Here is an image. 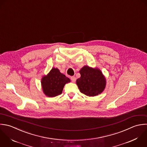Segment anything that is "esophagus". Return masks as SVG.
<instances>
[{
	"label": "esophagus",
	"mask_w": 147,
	"mask_h": 147,
	"mask_svg": "<svg viewBox=\"0 0 147 147\" xmlns=\"http://www.w3.org/2000/svg\"><path fill=\"white\" fill-rule=\"evenodd\" d=\"M70 79H71V81H72L73 82H75V81H76V78L75 77H74V76L71 77H70Z\"/></svg>",
	"instance_id": "34e87169"
}]
</instances>
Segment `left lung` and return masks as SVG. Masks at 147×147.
<instances>
[{
    "label": "left lung",
    "instance_id": "obj_1",
    "mask_svg": "<svg viewBox=\"0 0 147 147\" xmlns=\"http://www.w3.org/2000/svg\"><path fill=\"white\" fill-rule=\"evenodd\" d=\"M80 73L81 77L77 80L76 84L82 93L93 97L104 91L106 79L100 69L84 66L81 69Z\"/></svg>",
    "mask_w": 147,
    "mask_h": 147
}]
</instances>
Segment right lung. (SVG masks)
I'll return each mask as SVG.
<instances>
[{
    "label": "right lung",
    "mask_w": 147,
    "mask_h": 147,
    "mask_svg": "<svg viewBox=\"0 0 147 147\" xmlns=\"http://www.w3.org/2000/svg\"><path fill=\"white\" fill-rule=\"evenodd\" d=\"M70 82L69 78L62 74L58 69L54 67L41 80L43 92L46 96L50 97L61 94L65 85Z\"/></svg>",
    "instance_id": "1"
}]
</instances>
